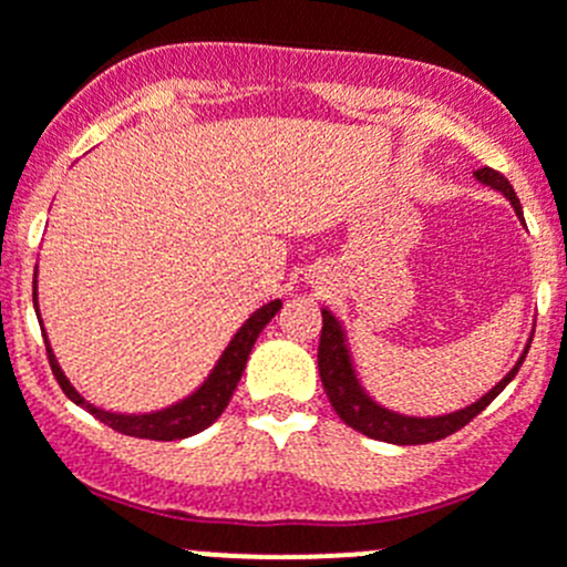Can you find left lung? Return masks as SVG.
I'll list each match as a JSON object with an SVG mask.
<instances>
[{"label": "left lung", "mask_w": 567, "mask_h": 567, "mask_svg": "<svg viewBox=\"0 0 567 567\" xmlns=\"http://www.w3.org/2000/svg\"><path fill=\"white\" fill-rule=\"evenodd\" d=\"M483 186L496 188V192L505 194L511 199L513 210H516L518 219L522 216V203H518L516 192H513L511 181L505 175L496 173V169L483 167L474 173ZM323 316V329H320V346H318V370H320V381H323V390L329 394L331 409L337 411L342 422L353 431L364 433L370 439H379V442H390V444H427V442H439V439L450 436V433L461 431L463 425L474 420L491 400L496 398L513 379H516L518 368L524 364L529 351V342L524 348V353L518 357V362L513 364L511 373L499 381L491 392H485L477 403L466 405V409L453 411V414H442V416H409V414H398V411L384 409L381 403H375L364 386L359 384L357 370H353L351 362V351H348V340L346 331H342V323L331 316L329 310L320 312Z\"/></svg>", "instance_id": "left-lung-1"}]
</instances>
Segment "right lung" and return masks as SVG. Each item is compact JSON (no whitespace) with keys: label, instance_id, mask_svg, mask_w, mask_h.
<instances>
[{"label":"right lung","instance_id":"1","mask_svg":"<svg viewBox=\"0 0 567 567\" xmlns=\"http://www.w3.org/2000/svg\"><path fill=\"white\" fill-rule=\"evenodd\" d=\"M32 305H35V312H38V274H35V285H32ZM279 307H282V301L274 299L268 301V305H262L257 312H251L247 323L236 331L230 346L225 348V353L219 357L216 368L210 370L208 379L203 381V386H197V390L188 394V398H183L181 403L167 405V409L162 411H151V414H114V411H104L99 409V405L87 403L82 394L73 390L71 381L65 379V373H62L60 362H56L54 351H51L49 346V337H45L43 331L45 353H49L51 373H54L56 384L62 386V392H65L76 405L87 409L95 420H101L104 425L112 427V431L125 433V436L153 439V442H175V439L194 436V433L205 431V427L214 425V422L219 420L221 411H225L227 403H230L233 392H236L238 381H241L244 368H247V359L251 353V346H255L257 334L266 329L268 320L277 316Z\"/></svg>","mask_w":567,"mask_h":567}]
</instances>
